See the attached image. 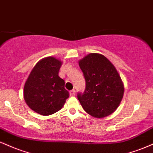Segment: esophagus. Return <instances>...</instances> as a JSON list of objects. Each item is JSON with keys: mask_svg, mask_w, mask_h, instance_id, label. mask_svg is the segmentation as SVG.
I'll return each instance as SVG.
<instances>
[{"mask_svg": "<svg viewBox=\"0 0 153 153\" xmlns=\"http://www.w3.org/2000/svg\"><path fill=\"white\" fill-rule=\"evenodd\" d=\"M70 96H75V91L72 90L70 91Z\"/></svg>", "mask_w": 153, "mask_h": 153, "instance_id": "obj_1", "label": "esophagus"}]
</instances>
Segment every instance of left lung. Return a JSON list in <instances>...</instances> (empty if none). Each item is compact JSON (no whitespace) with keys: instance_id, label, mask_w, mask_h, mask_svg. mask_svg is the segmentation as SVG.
Instances as JSON below:
<instances>
[{"instance_id":"8db88e82","label":"left lung","mask_w":153,"mask_h":153,"mask_svg":"<svg viewBox=\"0 0 153 153\" xmlns=\"http://www.w3.org/2000/svg\"><path fill=\"white\" fill-rule=\"evenodd\" d=\"M85 89L78 99L88 114L103 118L111 114L122 101L124 85L114 65L103 54L90 53L79 61Z\"/></svg>"}]
</instances>
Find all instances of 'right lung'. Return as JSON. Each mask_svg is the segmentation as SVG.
I'll return each mask as SVG.
<instances>
[{"mask_svg": "<svg viewBox=\"0 0 153 153\" xmlns=\"http://www.w3.org/2000/svg\"><path fill=\"white\" fill-rule=\"evenodd\" d=\"M62 62L54 57L43 58L36 63L24 88L26 104L43 116L53 114L62 108L69 93L65 81L58 75Z\"/></svg>", "mask_w": 153, "mask_h": 153, "instance_id": "add662e5", "label": "right lung"}]
</instances>
